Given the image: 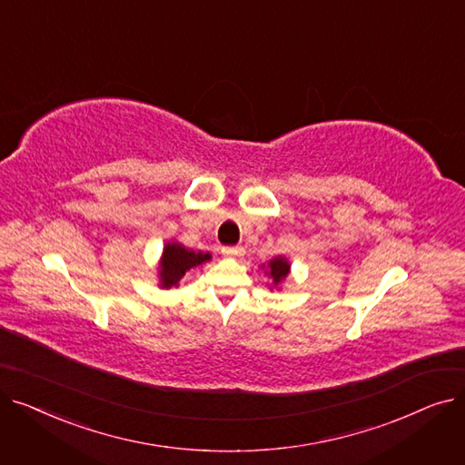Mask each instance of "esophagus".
I'll use <instances>...</instances> for the list:
<instances>
[{"mask_svg":"<svg viewBox=\"0 0 465 465\" xmlns=\"http://www.w3.org/2000/svg\"><path fill=\"white\" fill-rule=\"evenodd\" d=\"M242 254H245V251H242L241 247H224L223 249L224 258H233L235 260V258H241Z\"/></svg>","mask_w":465,"mask_h":465,"instance_id":"esophagus-1","label":"esophagus"}]
</instances>
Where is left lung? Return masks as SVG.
Instances as JSON below:
<instances>
[{
    "instance_id": "8db88e82",
    "label": "left lung",
    "mask_w": 465,
    "mask_h": 465,
    "mask_svg": "<svg viewBox=\"0 0 465 465\" xmlns=\"http://www.w3.org/2000/svg\"><path fill=\"white\" fill-rule=\"evenodd\" d=\"M260 267L263 270V273L272 279L270 290H273V288L282 286V282L288 279L292 263L288 262L286 256H275V258H272L267 263H262Z\"/></svg>"
}]
</instances>
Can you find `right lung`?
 <instances>
[{"instance_id": "right-lung-1", "label": "right lung", "mask_w": 465, "mask_h": 465, "mask_svg": "<svg viewBox=\"0 0 465 465\" xmlns=\"http://www.w3.org/2000/svg\"><path fill=\"white\" fill-rule=\"evenodd\" d=\"M211 258L213 256L209 252L188 249L175 239L167 241L158 262V286L162 290L177 288L186 273L205 262H211Z\"/></svg>"}]
</instances>
